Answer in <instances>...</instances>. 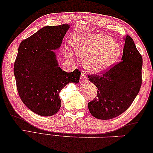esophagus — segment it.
<instances>
[{
    "label": "esophagus",
    "instance_id": "esophagus-1",
    "mask_svg": "<svg viewBox=\"0 0 153 153\" xmlns=\"http://www.w3.org/2000/svg\"><path fill=\"white\" fill-rule=\"evenodd\" d=\"M80 81L81 82H82V81H84V82H86L87 81V77L85 76V75L82 74L81 75V78H80Z\"/></svg>",
    "mask_w": 153,
    "mask_h": 153
}]
</instances>
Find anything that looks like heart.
<instances>
[{"mask_svg":"<svg viewBox=\"0 0 153 153\" xmlns=\"http://www.w3.org/2000/svg\"><path fill=\"white\" fill-rule=\"evenodd\" d=\"M74 51L79 57H85L84 64L89 70L99 72L112 64L120 55L121 47L117 41L102 33L76 35ZM71 49H66V56L72 58Z\"/></svg>","mask_w":153,"mask_h":153,"instance_id":"heart-1","label":"heart"}]
</instances>
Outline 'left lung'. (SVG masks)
I'll list each match as a JSON object with an SVG mask.
<instances>
[{
	"label": "left lung",
	"mask_w": 153,
	"mask_h": 153,
	"mask_svg": "<svg viewBox=\"0 0 153 153\" xmlns=\"http://www.w3.org/2000/svg\"><path fill=\"white\" fill-rule=\"evenodd\" d=\"M122 60L100 74L88 75L97 87V96L88 102V110L94 117L110 120L120 115L132 104L142 84L141 55L132 38L126 35Z\"/></svg>",
	"instance_id": "8db88e82"
}]
</instances>
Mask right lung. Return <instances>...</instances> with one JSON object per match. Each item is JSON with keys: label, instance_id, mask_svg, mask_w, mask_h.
<instances>
[{"label": "right lung", "instance_id": "obj_1", "mask_svg": "<svg viewBox=\"0 0 153 153\" xmlns=\"http://www.w3.org/2000/svg\"><path fill=\"white\" fill-rule=\"evenodd\" d=\"M68 25L44 27L22 41L14 65L19 96L36 114L52 116L61 107L59 92L69 83L77 84L81 72H66L58 66L53 50L60 47Z\"/></svg>", "mask_w": 153, "mask_h": 153}]
</instances>
